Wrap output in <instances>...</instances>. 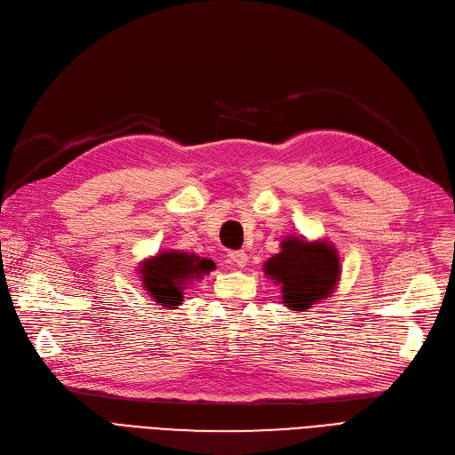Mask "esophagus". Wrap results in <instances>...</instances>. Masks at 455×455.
Instances as JSON below:
<instances>
[{
	"label": "esophagus",
	"instance_id": "esophagus-1",
	"mask_svg": "<svg viewBox=\"0 0 455 455\" xmlns=\"http://www.w3.org/2000/svg\"><path fill=\"white\" fill-rule=\"evenodd\" d=\"M228 259H230V264L234 267H245L249 256H247L245 251H230L228 252Z\"/></svg>",
	"mask_w": 455,
	"mask_h": 455
}]
</instances>
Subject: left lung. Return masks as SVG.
Instances as JSON below:
<instances>
[{"label":"left lung","instance_id":"1","mask_svg":"<svg viewBox=\"0 0 455 455\" xmlns=\"http://www.w3.org/2000/svg\"><path fill=\"white\" fill-rule=\"evenodd\" d=\"M264 273L280 285L285 307L304 312L336 291L341 261L330 242L290 235L282 240L280 252L266 261Z\"/></svg>","mask_w":455,"mask_h":455}]
</instances>
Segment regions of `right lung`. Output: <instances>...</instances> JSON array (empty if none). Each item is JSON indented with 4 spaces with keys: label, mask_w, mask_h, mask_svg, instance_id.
<instances>
[{
    "label": "right lung",
    "mask_w": 455,
    "mask_h": 455,
    "mask_svg": "<svg viewBox=\"0 0 455 455\" xmlns=\"http://www.w3.org/2000/svg\"><path fill=\"white\" fill-rule=\"evenodd\" d=\"M213 269V259L201 258L196 252L162 251L141 261L138 278H141L143 290L158 306L175 309L182 304L188 285Z\"/></svg>",
    "instance_id": "right-lung-1"
}]
</instances>
